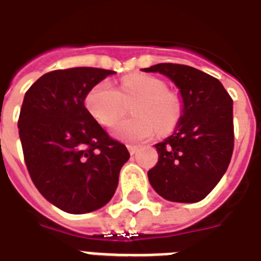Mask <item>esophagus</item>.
<instances>
[{
	"mask_svg": "<svg viewBox=\"0 0 261 261\" xmlns=\"http://www.w3.org/2000/svg\"><path fill=\"white\" fill-rule=\"evenodd\" d=\"M127 149H128V151H130V154H131V155H133V154H135V152L138 151V146L127 145Z\"/></svg>",
	"mask_w": 261,
	"mask_h": 261,
	"instance_id": "34e87169",
	"label": "esophagus"
}]
</instances>
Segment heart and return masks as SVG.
Instances as JSON below:
<instances>
[{"label":"heart","instance_id":"b5f03b06","mask_svg":"<svg viewBox=\"0 0 261 261\" xmlns=\"http://www.w3.org/2000/svg\"><path fill=\"white\" fill-rule=\"evenodd\" d=\"M135 118L119 123L114 135L126 142H142L155 134H166L175 127L182 111V103L174 92L166 91V84L150 75L126 76L116 91L109 82L95 84L86 96V107L97 123L115 126L123 115V101L130 103Z\"/></svg>","mask_w":261,"mask_h":261}]
</instances>
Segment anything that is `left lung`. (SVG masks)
Masks as SVG:
<instances>
[{
	"label": "left lung",
	"mask_w": 261,
	"mask_h": 261,
	"mask_svg": "<svg viewBox=\"0 0 261 261\" xmlns=\"http://www.w3.org/2000/svg\"><path fill=\"white\" fill-rule=\"evenodd\" d=\"M174 83L182 99L178 123L156 143L158 162L150 169V185L173 202H198L213 190L233 152V100L213 76L189 65L161 63L143 68Z\"/></svg>",
	"instance_id": "1"
}]
</instances>
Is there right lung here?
<instances>
[{"label": "right lung", "mask_w": 261, "mask_h": 261, "mask_svg": "<svg viewBox=\"0 0 261 261\" xmlns=\"http://www.w3.org/2000/svg\"><path fill=\"white\" fill-rule=\"evenodd\" d=\"M116 72L91 67L57 69L27 91L18 118L25 164L44 198L83 215L112 198L130 154L86 109L88 91Z\"/></svg>", "instance_id": "obj_1"}]
</instances>
